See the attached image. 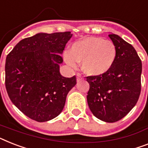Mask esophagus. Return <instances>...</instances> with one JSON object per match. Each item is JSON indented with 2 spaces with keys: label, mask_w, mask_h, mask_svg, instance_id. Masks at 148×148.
I'll list each match as a JSON object with an SVG mask.
<instances>
[{
  "label": "esophagus",
  "mask_w": 148,
  "mask_h": 148,
  "mask_svg": "<svg viewBox=\"0 0 148 148\" xmlns=\"http://www.w3.org/2000/svg\"><path fill=\"white\" fill-rule=\"evenodd\" d=\"M76 76H77V82H79V81H80V80H82V78H81V76H80V74H77L76 75Z\"/></svg>",
  "instance_id": "obj_1"
}]
</instances>
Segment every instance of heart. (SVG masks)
<instances>
[{"label":"heart","instance_id":"1","mask_svg":"<svg viewBox=\"0 0 148 148\" xmlns=\"http://www.w3.org/2000/svg\"><path fill=\"white\" fill-rule=\"evenodd\" d=\"M117 57V49L111 40L102 37H87L72 44L64 58L67 64L76 68L81 62V70L89 76H100L107 73Z\"/></svg>","mask_w":148,"mask_h":148}]
</instances>
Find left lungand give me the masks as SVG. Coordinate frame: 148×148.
Masks as SVG:
<instances>
[{"instance_id":"left-lung-1","label":"left lung","mask_w":148,"mask_h":148,"mask_svg":"<svg viewBox=\"0 0 148 148\" xmlns=\"http://www.w3.org/2000/svg\"><path fill=\"white\" fill-rule=\"evenodd\" d=\"M109 36L117 49L116 62L107 73L86 77L90 84L86 99L97 119L116 122L124 118L138 100L142 64L131 44L118 35L112 33Z\"/></svg>"}]
</instances>
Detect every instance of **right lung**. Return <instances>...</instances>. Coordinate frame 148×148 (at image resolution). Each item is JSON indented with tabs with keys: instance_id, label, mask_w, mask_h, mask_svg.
<instances>
[{
	"instance_id": "add662e5",
	"label": "right lung",
	"mask_w": 148,
	"mask_h": 148,
	"mask_svg": "<svg viewBox=\"0 0 148 148\" xmlns=\"http://www.w3.org/2000/svg\"><path fill=\"white\" fill-rule=\"evenodd\" d=\"M71 32H40L19 42L8 55L5 86L14 105L36 122H47L62 112L76 77L60 74L61 55Z\"/></svg>"
}]
</instances>
